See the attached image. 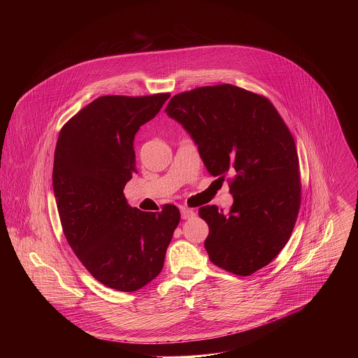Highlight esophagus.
<instances>
[{
  "label": "esophagus",
  "mask_w": 358,
  "mask_h": 358,
  "mask_svg": "<svg viewBox=\"0 0 358 358\" xmlns=\"http://www.w3.org/2000/svg\"><path fill=\"white\" fill-rule=\"evenodd\" d=\"M194 216H196L194 210H192V209H187V208H181V217H182L184 220H189V219H193Z\"/></svg>",
  "instance_id": "34e87169"
}]
</instances>
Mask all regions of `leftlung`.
Masks as SVG:
<instances>
[{"label":"left lung","instance_id":"1","mask_svg":"<svg viewBox=\"0 0 358 358\" xmlns=\"http://www.w3.org/2000/svg\"><path fill=\"white\" fill-rule=\"evenodd\" d=\"M165 113L197 146L212 176L234 177L228 213L200 208L213 264L247 276L267 266L289 241L301 205L295 142L273 103L232 85L173 96Z\"/></svg>","mask_w":358,"mask_h":358}]
</instances>
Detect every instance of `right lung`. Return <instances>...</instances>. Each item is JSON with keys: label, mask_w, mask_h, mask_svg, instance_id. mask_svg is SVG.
I'll return each instance as SVG.
<instances>
[{"label": "right lung", "mask_w": 358, "mask_h": 358, "mask_svg": "<svg viewBox=\"0 0 358 358\" xmlns=\"http://www.w3.org/2000/svg\"><path fill=\"white\" fill-rule=\"evenodd\" d=\"M169 94L101 96L63 126L52 184L72 251L110 289L131 292L161 273L180 210L142 212L127 204L124 185L136 173L134 138Z\"/></svg>", "instance_id": "right-lung-1"}]
</instances>
